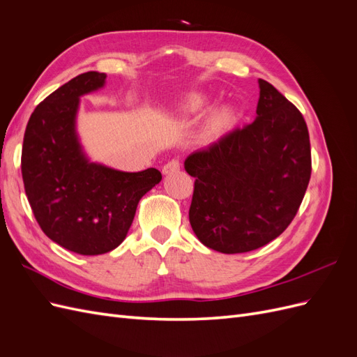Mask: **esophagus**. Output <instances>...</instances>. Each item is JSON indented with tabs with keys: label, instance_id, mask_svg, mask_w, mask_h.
<instances>
[{
	"label": "esophagus",
	"instance_id": "34e87169",
	"mask_svg": "<svg viewBox=\"0 0 357 357\" xmlns=\"http://www.w3.org/2000/svg\"><path fill=\"white\" fill-rule=\"evenodd\" d=\"M180 169V160L178 159H171L169 162H167V164L162 167V172L164 174H171V172H176Z\"/></svg>",
	"mask_w": 357,
	"mask_h": 357
}]
</instances>
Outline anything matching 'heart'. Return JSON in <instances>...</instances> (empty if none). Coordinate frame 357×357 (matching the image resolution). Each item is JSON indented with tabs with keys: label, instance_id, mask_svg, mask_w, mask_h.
I'll return each instance as SVG.
<instances>
[{
	"label": "heart",
	"instance_id": "obj_1",
	"mask_svg": "<svg viewBox=\"0 0 357 357\" xmlns=\"http://www.w3.org/2000/svg\"><path fill=\"white\" fill-rule=\"evenodd\" d=\"M205 105V98L202 95H193L186 101L185 104V112L188 113H195L199 112L202 107ZM232 121V113L229 110H218L213 113L210 117L208 125H207V135H215L220 132L225 126H228Z\"/></svg>",
	"mask_w": 357,
	"mask_h": 357
}]
</instances>
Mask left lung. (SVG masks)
I'll use <instances>...</instances> for the list:
<instances>
[{
  "label": "left lung",
  "instance_id": "obj_1",
  "mask_svg": "<svg viewBox=\"0 0 357 357\" xmlns=\"http://www.w3.org/2000/svg\"><path fill=\"white\" fill-rule=\"evenodd\" d=\"M252 123L185 160L195 177L189 222L198 240L234 255L264 247L290 225L311 177L304 116L271 83L259 79Z\"/></svg>",
  "mask_w": 357,
  "mask_h": 357
}]
</instances>
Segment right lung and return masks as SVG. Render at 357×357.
I'll return each mask as SVG.
<instances>
[{
	"label": "right lung",
	"instance_id": "add662e5",
	"mask_svg": "<svg viewBox=\"0 0 357 357\" xmlns=\"http://www.w3.org/2000/svg\"><path fill=\"white\" fill-rule=\"evenodd\" d=\"M88 71L52 92L31 114L22 146L25 193L40 228L70 252H112L131 228L137 205L162 180L156 168L123 172L86 158L75 132L80 96L101 89Z\"/></svg>",
	"mask_w": 357,
	"mask_h": 357
}]
</instances>
